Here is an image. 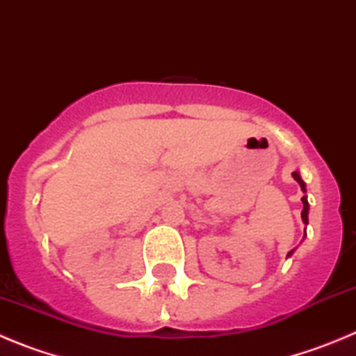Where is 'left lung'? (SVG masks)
Masks as SVG:
<instances>
[{
  "instance_id": "8db88e82",
  "label": "left lung",
  "mask_w": 356,
  "mask_h": 356,
  "mask_svg": "<svg viewBox=\"0 0 356 356\" xmlns=\"http://www.w3.org/2000/svg\"><path fill=\"white\" fill-rule=\"evenodd\" d=\"M293 177H294V181L298 182V184H300V188H302V191L303 193H307V188H305V182H303V179L300 177V172H293ZM302 202H303V211H302V220H303V223H309V200H307V195H303L302 197ZM293 254V252H289V255ZM289 255H287V257H289Z\"/></svg>"
}]
</instances>
